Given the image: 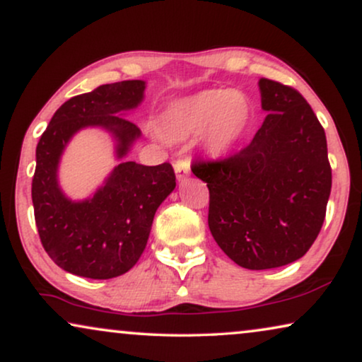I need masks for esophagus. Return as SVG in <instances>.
Here are the masks:
<instances>
[{
	"label": "esophagus",
	"instance_id": "34e87169",
	"mask_svg": "<svg viewBox=\"0 0 362 362\" xmlns=\"http://www.w3.org/2000/svg\"><path fill=\"white\" fill-rule=\"evenodd\" d=\"M175 174H177V180L183 182L190 175V164L185 159H179L175 162Z\"/></svg>",
	"mask_w": 362,
	"mask_h": 362
}]
</instances>
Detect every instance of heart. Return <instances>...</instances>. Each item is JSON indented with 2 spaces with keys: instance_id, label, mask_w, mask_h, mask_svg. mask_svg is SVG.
<instances>
[{
  "instance_id": "obj_1",
  "label": "heart",
  "mask_w": 362,
  "mask_h": 362,
  "mask_svg": "<svg viewBox=\"0 0 362 362\" xmlns=\"http://www.w3.org/2000/svg\"><path fill=\"white\" fill-rule=\"evenodd\" d=\"M252 110L249 100L234 90H202L167 106L160 131L167 139L182 141L203 131V142L213 157L231 152L249 129Z\"/></svg>"
}]
</instances>
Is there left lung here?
Returning <instances> with one entry per match:
<instances>
[{
    "label": "left lung",
    "instance_id": "left-lung-1",
    "mask_svg": "<svg viewBox=\"0 0 362 362\" xmlns=\"http://www.w3.org/2000/svg\"><path fill=\"white\" fill-rule=\"evenodd\" d=\"M266 119L251 144L221 160L193 162L210 190L208 226L244 269L287 266L312 247L332 192L327 136L292 86L261 78Z\"/></svg>",
    "mask_w": 362,
    "mask_h": 362
}]
</instances>
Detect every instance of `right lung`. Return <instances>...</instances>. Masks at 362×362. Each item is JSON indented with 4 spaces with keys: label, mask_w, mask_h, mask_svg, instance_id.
I'll return each instance as SVG.
<instances>
[{
    "label": "right lung",
    "mask_w": 362,
    "mask_h": 362,
    "mask_svg": "<svg viewBox=\"0 0 362 362\" xmlns=\"http://www.w3.org/2000/svg\"><path fill=\"white\" fill-rule=\"evenodd\" d=\"M146 81L101 85L60 106L35 149L33 205L40 243L64 271L86 279L123 276L139 261L157 208L175 188L169 162L141 165L123 159L141 137L126 119L144 98ZM83 127L108 130L122 164L93 197L74 202L58 185V164L68 141Z\"/></svg>",
    "instance_id": "1"
}]
</instances>
